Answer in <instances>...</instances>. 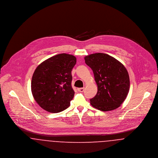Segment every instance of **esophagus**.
Returning <instances> with one entry per match:
<instances>
[{"label":"esophagus","mask_w":158,"mask_h":158,"mask_svg":"<svg viewBox=\"0 0 158 158\" xmlns=\"http://www.w3.org/2000/svg\"><path fill=\"white\" fill-rule=\"evenodd\" d=\"M84 89H85L84 88H77V90L79 92H83L84 91Z\"/></svg>","instance_id":"34e87169"}]
</instances>
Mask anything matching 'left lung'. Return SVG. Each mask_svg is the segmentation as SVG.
<instances>
[{
  "label": "left lung",
  "instance_id": "1",
  "mask_svg": "<svg viewBox=\"0 0 158 158\" xmlns=\"http://www.w3.org/2000/svg\"><path fill=\"white\" fill-rule=\"evenodd\" d=\"M84 59L98 85L96 95L89 99L91 105L103 111L119 107L130 89L129 75L124 65L105 53L91 54Z\"/></svg>",
  "mask_w": 158,
  "mask_h": 158
}]
</instances>
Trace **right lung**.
I'll list each match as a JSON object with an SVG mask.
<instances>
[{
    "label": "right lung",
    "instance_id": "right-lung-1",
    "mask_svg": "<svg viewBox=\"0 0 158 158\" xmlns=\"http://www.w3.org/2000/svg\"><path fill=\"white\" fill-rule=\"evenodd\" d=\"M75 56L57 54L37 66L31 79V92L35 102L44 110L59 113L67 109L74 91L71 87V70Z\"/></svg>",
    "mask_w": 158,
    "mask_h": 158
}]
</instances>
